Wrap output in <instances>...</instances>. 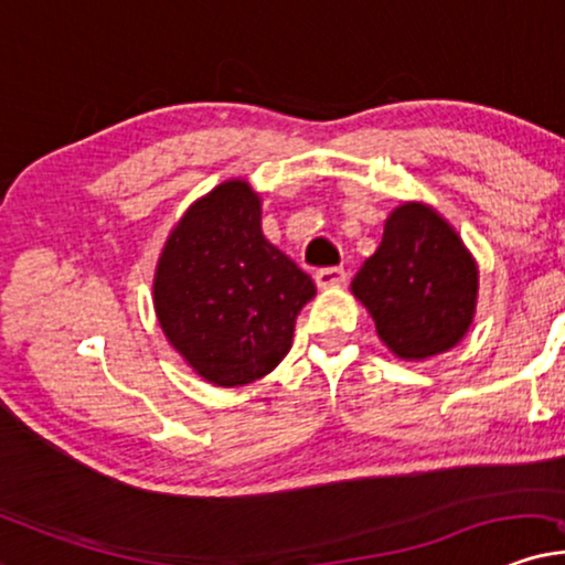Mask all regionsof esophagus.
I'll return each instance as SVG.
<instances>
[{"label":"esophagus","mask_w":565,"mask_h":565,"mask_svg":"<svg viewBox=\"0 0 565 565\" xmlns=\"http://www.w3.org/2000/svg\"><path fill=\"white\" fill-rule=\"evenodd\" d=\"M315 282H317V288H322V290L335 288V285L345 282V271L340 267H324L315 275Z\"/></svg>","instance_id":"esophagus-1"}]
</instances>
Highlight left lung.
<instances>
[{
	"label": "left lung",
	"mask_w": 565,
	"mask_h": 565,
	"mask_svg": "<svg viewBox=\"0 0 565 565\" xmlns=\"http://www.w3.org/2000/svg\"><path fill=\"white\" fill-rule=\"evenodd\" d=\"M351 290L395 356L424 361L450 351L469 332L479 269L461 235L435 209L406 201L385 220L380 248Z\"/></svg>",
	"instance_id": "left-lung-1"
}]
</instances>
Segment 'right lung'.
<instances>
[{
    "label": "right lung",
    "mask_w": 565,
    "mask_h": 565,
    "mask_svg": "<svg viewBox=\"0 0 565 565\" xmlns=\"http://www.w3.org/2000/svg\"><path fill=\"white\" fill-rule=\"evenodd\" d=\"M315 280L262 233V199L225 180L172 227L154 271L164 338L217 387L269 374L290 351Z\"/></svg>",
    "instance_id": "add662e5"
}]
</instances>
